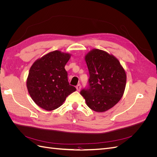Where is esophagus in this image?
I'll return each instance as SVG.
<instances>
[{
	"label": "esophagus",
	"mask_w": 157,
	"mask_h": 157,
	"mask_svg": "<svg viewBox=\"0 0 157 157\" xmlns=\"http://www.w3.org/2000/svg\"><path fill=\"white\" fill-rule=\"evenodd\" d=\"M76 88H77V91H80V88H81V86H80V84H77V86H76Z\"/></svg>",
	"instance_id": "obj_1"
}]
</instances>
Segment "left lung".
Returning <instances> with one entry per match:
<instances>
[{
	"instance_id": "1",
	"label": "left lung",
	"mask_w": 157,
	"mask_h": 157,
	"mask_svg": "<svg viewBox=\"0 0 157 157\" xmlns=\"http://www.w3.org/2000/svg\"><path fill=\"white\" fill-rule=\"evenodd\" d=\"M90 77L88 85L80 91L92 110L104 112L120 101L124 94L126 75L113 55L94 49L85 56Z\"/></svg>"
}]
</instances>
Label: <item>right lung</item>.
<instances>
[{"mask_svg": "<svg viewBox=\"0 0 157 157\" xmlns=\"http://www.w3.org/2000/svg\"><path fill=\"white\" fill-rule=\"evenodd\" d=\"M69 54L56 50L33 64L27 80V87L37 105L52 111L62 105L66 98L76 90L69 84L65 66Z\"/></svg>", "mask_w": 157, "mask_h": 157, "instance_id": "right-lung-1", "label": "right lung"}]
</instances>
